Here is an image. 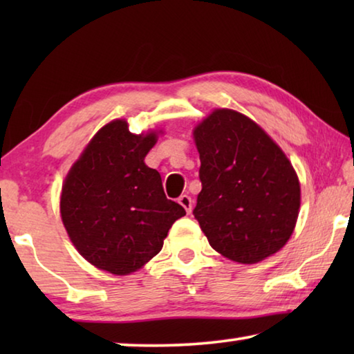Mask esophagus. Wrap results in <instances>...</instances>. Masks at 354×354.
Returning a JSON list of instances; mask_svg holds the SVG:
<instances>
[{
  "label": "esophagus",
  "mask_w": 354,
  "mask_h": 354,
  "mask_svg": "<svg viewBox=\"0 0 354 354\" xmlns=\"http://www.w3.org/2000/svg\"><path fill=\"white\" fill-rule=\"evenodd\" d=\"M178 203H179V205H181L187 212L192 211V198H190L189 195H181V196H179Z\"/></svg>",
  "instance_id": "34e87169"
}]
</instances>
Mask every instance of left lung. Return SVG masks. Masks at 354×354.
<instances>
[{"label":"left lung","instance_id":"obj_1","mask_svg":"<svg viewBox=\"0 0 354 354\" xmlns=\"http://www.w3.org/2000/svg\"><path fill=\"white\" fill-rule=\"evenodd\" d=\"M203 189L194 209L221 256L256 263L289 241L299 209L290 160L253 120L215 109L194 129Z\"/></svg>","mask_w":354,"mask_h":354}]
</instances>
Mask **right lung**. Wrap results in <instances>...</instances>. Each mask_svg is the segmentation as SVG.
I'll return each instance as SVG.
<instances>
[{"label": "right lung", "mask_w": 354, "mask_h": 354, "mask_svg": "<svg viewBox=\"0 0 354 354\" xmlns=\"http://www.w3.org/2000/svg\"><path fill=\"white\" fill-rule=\"evenodd\" d=\"M158 134H131L113 120L93 136L62 185L61 215L84 259L129 274L162 250L184 207L164 194L158 170L143 162Z\"/></svg>", "instance_id": "obj_1"}]
</instances>
